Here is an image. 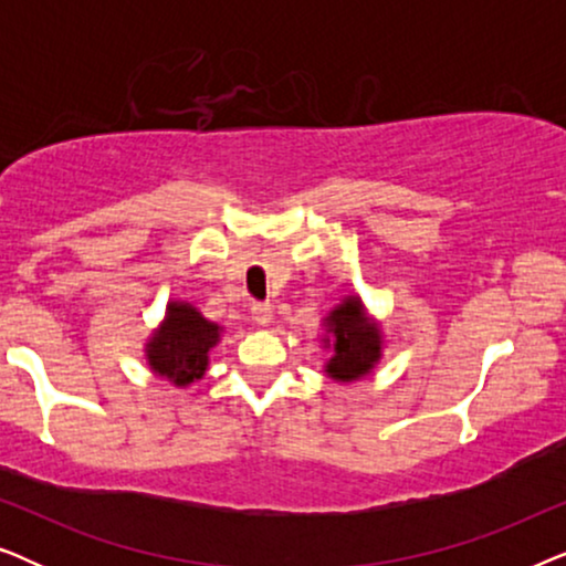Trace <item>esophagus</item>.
Segmentation results:
<instances>
[{
  "label": "esophagus",
  "instance_id": "obj_1",
  "mask_svg": "<svg viewBox=\"0 0 566 566\" xmlns=\"http://www.w3.org/2000/svg\"><path fill=\"white\" fill-rule=\"evenodd\" d=\"M252 319L265 327V324H270V319H273V306H270L268 301H258V304H252Z\"/></svg>",
  "mask_w": 566,
  "mask_h": 566
}]
</instances>
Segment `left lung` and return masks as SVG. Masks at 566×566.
Returning <instances> with one entry per match:
<instances>
[{
    "mask_svg": "<svg viewBox=\"0 0 566 566\" xmlns=\"http://www.w3.org/2000/svg\"><path fill=\"white\" fill-rule=\"evenodd\" d=\"M327 324L332 343H335V355L327 363V374L337 381H355L358 376L368 374L378 360L381 345H378V332L363 316L358 298L337 306Z\"/></svg>",
    "mask_w": 566,
    "mask_h": 566,
    "instance_id": "left-lung-1",
    "label": "left lung"
}]
</instances>
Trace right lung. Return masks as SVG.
Wrapping results in <instances>:
<instances>
[{
  "label": "right lung",
  "instance_id": "add662e5",
  "mask_svg": "<svg viewBox=\"0 0 566 566\" xmlns=\"http://www.w3.org/2000/svg\"><path fill=\"white\" fill-rule=\"evenodd\" d=\"M219 339V327L188 304H169L167 322L149 343V366L177 386L196 381L208 368V350Z\"/></svg>",
  "mask_w": 566,
  "mask_h": 566
}]
</instances>
